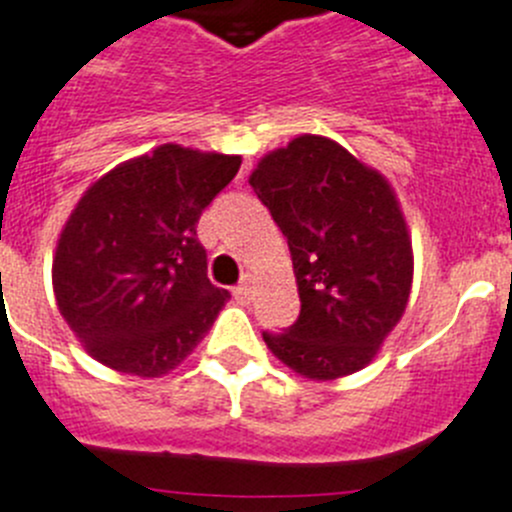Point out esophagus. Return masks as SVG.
Here are the masks:
<instances>
[{
    "label": "esophagus",
    "mask_w": 512,
    "mask_h": 512,
    "mask_svg": "<svg viewBox=\"0 0 512 512\" xmlns=\"http://www.w3.org/2000/svg\"><path fill=\"white\" fill-rule=\"evenodd\" d=\"M232 293H234V298L242 300V303H250L252 300V275H245V278H242V283L237 285Z\"/></svg>",
    "instance_id": "obj_1"
}]
</instances>
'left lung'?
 I'll return each instance as SVG.
<instances>
[{"label": "left lung", "mask_w": 512, "mask_h": 512, "mask_svg": "<svg viewBox=\"0 0 512 512\" xmlns=\"http://www.w3.org/2000/svg\"><path fill=\"white\" fill-rule=\"evenodd\" d=\"M250 186L293 257L300 315L267 348L305 379L364 369L412 290V240L389 181L323 136L267 154Z\"/></svg>", "instance_id": "8db88e82"}]
</instances>
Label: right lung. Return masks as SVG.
Masks as SVG:
<instances>
[{
	"mask_svg": "<svg viewBox=\"0 0 512 512\" xmlns=\"http://www.w3.org/2000/svg\"><path fill=\"white\" fill-rule=\"evenodd\" d=\"M240 164L164 143L85 191L57 242L52 285L100 364L161 376L212 328L229 293L209 283L197 224Z\"/></svg>",
	"mask_w": 512,
	"mask_h": 512,
	"instance_id": "obj_1",
	"label": "right lung"
}]
</instances>
